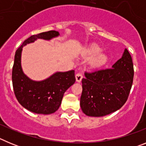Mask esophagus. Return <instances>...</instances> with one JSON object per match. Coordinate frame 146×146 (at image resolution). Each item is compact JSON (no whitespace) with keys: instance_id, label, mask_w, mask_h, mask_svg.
Returning <instances> with one entry per match:
<instances>
[{"instance_id":"obj_1","label":"esophagus","mask_w":146,"mask_h":146,"mask_svg":"<svg viewBox=\"0 0 146 146\" xmlns=\"http://www.w3.org/2000/svg\"><path fill=\"white\" fill-rule=\"evenodd\" d=\"M75 77H76V80H77V82H80L81 81H82V74H81L80 72H78V73H77V74H76Z\"/></svg>"}]
</instances>
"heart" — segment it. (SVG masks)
I'll return each mask as SVG.
<instances>
[{
	"mask_svg": "<svg viewBox=\"0 0 146 146\" xmlns=\"http://www.w3.org/2000/svg\"><path fill=\"white\" fill-rule=\"evenodd\" d=\"M100 52H101V48L97 45H92L88 50V53L91 54V55H96ZM107 60H108L107 55L104 54H100L94 59V63L96 66H101L105 64Z\"/></svg>",
	"mask_w": 146,
	"mask_h": 146,
	"instance_id": "obj_1",
	"label": "heart"
}]
</instances>
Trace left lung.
Instances as JSON below:
<instances>
[{
    "label": "left lung",
    "mask_w": 146,
    "mask_h": 146,
    "mask_svg": "<svg viewBox=\"0 0 146 146\" xmlns=\"http://www.w3.org/2000/svg\"><path fill=\"white\" fill-rule=\"evenodd\" d=\"M82 80L80 107L88 116L101 117L119 110L126 103L134 77L132 58L125 49L112 68L86 72Z\"/></svg>",
    "instance_id": "1"
}]
</instances>
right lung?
Here are the masks:
<instances>
[{
    "instance_id": "obj_1",
    "label": "right lung",
    "mask_w": 146,
    "mask_h": 146,
    "mask_svg": "<svg viewBox=\"0 0 146 146\" xmlns=\"http://www.w3.org/2000/svg\"><path fill=\"white\" fill-rule=\"evenodd\" d=\"M59 36L55 31L33 35L17 50L12 68V84L15 96L23 108L37 114H51L60 107L64 93L75 82L74 70L56 72L42 81H33L23 72L21 53L23 46L37 38L50 40Z\"/></svg>"
}]
</instances>
